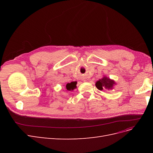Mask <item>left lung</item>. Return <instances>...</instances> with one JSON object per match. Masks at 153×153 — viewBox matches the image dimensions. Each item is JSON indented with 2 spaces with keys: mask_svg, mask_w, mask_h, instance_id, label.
<instances>
[{
  "mask_svg": "<svg viewBox=\"0 0 153 153\" xmlns=\"http://www.w3.org/2000/svg\"><path fill=\"white\" fill-rule=\"evenodd\" d=\"M115 84L114 81L110 80L107 77H103L102 79H100L96 83V86L100 91L105 89H112L113 85Z\"/></svg>",
  "mask_w": 153,
  "mask_h": 153,
  "instance_id": "1",
  "label": "left lung"
}]
</instances>
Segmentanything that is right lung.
Listing matches in <instances>:
<instances>
[{
    "instance_id": "1",
    "label": "right lung",
    "mask_w": 153,
    "mask_h": 153,
    "mask_svg": "<svg viewBox=\"0 0 153 153\" xmlns=\"http://www.w3.org/2000/svg\"><path fill=\"white\" fill-rule=\"evenodd\" d=\"M76 82H72L71 83H68V84H66V89L68 91H73L74 89H75L76 87Z\"/></svg>"
}]
</instances>
